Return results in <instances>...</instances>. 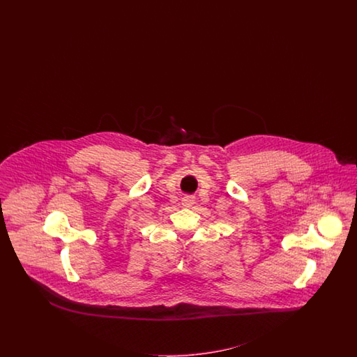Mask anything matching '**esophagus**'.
<instances>
[{"label":"esophagus","instance_id":"34e87169","mask_svg":"<svg viewBox=\"0 0 357 357\" xmlns=\"http://www.w3.org/2000/svg\"><path fill=\"white\" fill-rule=\"evenodd\" d=\"M182 204L184 206H192L195 204V197L194 196H184L183 199H182Z\"/></svg>","mask_w":357,"mask_h":357}]
</instances>
